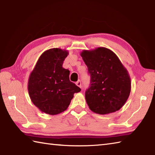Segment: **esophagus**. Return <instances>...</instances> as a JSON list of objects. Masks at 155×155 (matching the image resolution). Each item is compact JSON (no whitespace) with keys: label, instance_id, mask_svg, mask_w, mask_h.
<instances>
[{"label":"esophagus","instance_id":"obj_1","mask_svg":"<svg viewBox=\"0 0 155 155\" xmlns=\"http://www.w3.org/2000/svg\"><path fill=\"white\" fill-rule=\"evenodd\" d=\"M76 84L77 85V86L78 87H80V88H81L82 87V85H81V81L79 80V81H78L77 83H76Z\"/></svg>","mask_w":155,"mask_h":155}]
</instances>
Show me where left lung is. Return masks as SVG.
Segmentation results:
<instances>
[{
    "instance_id": "left-lung-1",
    "label": "left lung",
    "mask_w": 155,
    "mask_h": 155,
    "mask_svg": "<svg viewBox=\"0 0 155 155\" xmlns=\"http://www.w3.org/2000/svg\"><path fill=\"white\" fill-rule=\"evenodd\" d=\"M81 57L87 66L91 84L85 99L95 113L106 114L123 107L130 93L127 70L114 52L104 47L84 50Z\"/></svg>"
}]
</instances>
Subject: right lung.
<instances>
[{"mask_svg":"<svg viewBox=\"0 0 155 155\" xmlns=\"http://www.w3.org/2000/svg\"><path fill=\"white\" fill-rule=\"evenodd\" d=\"M68 52L61 48L45 51L30 74L29 96L40 110L54 115L67 109L73 95L81 88L69 80L70 71L62 67Z\"/></svg>","mask_w":155,"mask_h":155,"instance_id":"add662e5","label":"right lung"}]
</instances>
